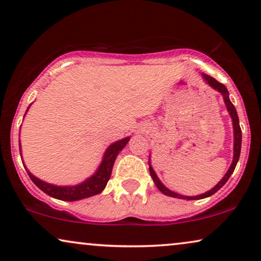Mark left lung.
<instances>
[{
    "mask_svg": "<svg viewBox=\"0 0 261 261\" xmlns=\"http://www.w3.org/2000/svg\"><path fill=\"white\" fill-rule=\"evenodd\" d=\"M203 78H204V81L208 83L210 87L213 89H215L219 92H221L223 96V99H224V103H226V107H227V110L229 112V115L231 117V120H233V128H234V158H233V163H231V165L229 167V170L227 171V173L224 174V177L222 179L220 180L219 184H216L215 187H214L212 190L204 192V194L202 195H198V196H191V197H189V196H181L179 194H176V192L171 191L167 189L165 185H164L162 181L159 180V178L156 177V174L154 172V170L152 169L151 166V162H149V173H151V177L153 181H154V184L156 185V188L159 189L160 191L163 192L164 195L166 196H171V197H176V198H181V199H202V198H205V197H209V196H212L215 194L220 190L221 188L223 187L224 184L227 183V180L229 179V177L231 176V173L234 172L235 170V166H237V164L239 162V156H240V152H241V139H242V135H241V128H240V123H239V117H238V113H237V109H235V107L233 106V103L230 102L229 99V92H228L227 88L224 87L222 83H220V82H217L215 78L208 76V74L205 73H202Z\"/></svg>",
    "mask_w": 261,
    "mask_h": 261,
    "instance_id": "8db88e82",
    "label": "left lung"
}]
</instances>
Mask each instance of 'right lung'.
<instances>
[{
  "instance_id": "right-lung-1",
  "label": "right lung",
  "mask_w": 261,
  "mask_h": 261,
  "mask_svg": "<svg viewBox=\"0 0 261 261\" xmlns=\"http://www.w3.org/2000/svg\"><path fill=\"white\" fill-rule=\"evenodd\" d=\"M30 108V107H28ZM28 110V109H27ZM129 141V138H124L122 140H119L114 142L107 148V151L103 155V160L101 165L96 171L95 174H92L90 178H88L87 180H84L83 183L73 185V187H57V185L48 184L46 181L39 179L35 176H33L30 171H28L26 167L24 169L27 170V173L32 181L37 185V187L40 189L41 191H44L45 194L51 196L53 198L62 199V201H78V199H83L91 197V196H95L99 194L105 190L107 183H108L110 176H112V171L114 163H115V159L119 153L122 151L124 146L127 145V142ZM20 154H21V146H20Z\"/></svg>"
}]
</instances>
